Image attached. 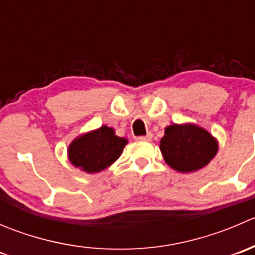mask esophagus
Wrapping results in <instances>:
<instances>
[{"mask_svg": "<svg viewBox=\"0 0 255 255\" xmlns=\"http://www.w3.org/2000/svg\"><path fill=\"white\" fill-rule=\"evenodd\" d=\"M151 138H153V134H151V133H148L146 135L138 137L137 140H139V142H149V140H151Z\"/></svg>", "mask_w": 255, "mask_h": 255, "instance_id": "obj_1", "label": "esophagus"}]
</instances>
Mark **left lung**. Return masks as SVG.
<instances>
[{
	"mask_svg": "<svg viewBox=\"0 0 255 255\" xmlns=\"http://www.w3.org/2000/svg\"><path fill=\"white\" fill-rule=\"evenodd\" d=\"M165 163L179 173H194L216 156L218 142L205 128L194 123L168 126L159 144Z\"/></svg>",
	"mask_w": 255,
	"mask_h": 255,
	"instance_id": "8db88e82",
	"label": "left lung"
}]
</instances>
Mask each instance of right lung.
<instances>
[{"label": "right lung", "instance_id": "add662e5", "mask_svg": "<svg viewBox=\"0 0 255 255\" xmlns=\"http://www.w3.org/2000/svg\"><path fill=\"white\" fill-rule=\"evenodd\" d=\"M127 143V138L116 135L113 128L101 126L80 134L69 144L68 158L75 168L85 173H100L120 158Z\"/></svg>", "mask_w": 255, "mask_h": 255}]
</instances>
